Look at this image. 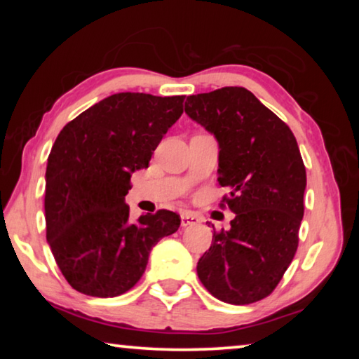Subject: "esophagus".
Wrapping results in <instances>:
<instances>
[{
	"instance_id": "1",
	"label": "esophagus",
	"mask_w": 359,
	"mask_h": 359,
	"mask_svg": "<svg viewBox=\"0 0 359 359\" xmlns=\"http://www.w3.org/2000/svg\"><path fill=\"white\" fill-rule=\"evenodd\" d=\"M180 223H182V226H184V228L193 226V224H198L199 223V218L191 215V214H184V215H182V218H180Z\"/></svg>"
}]
</instances>
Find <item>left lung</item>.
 Instances as JSON below:
<instances>
[{
	"mask_svg": "<svg viewBox=\"0 0 359 359\" xmlns=\"http://www.w3.org/2000/svg\"><path fill=\"white\" fill-rule=\"evenodd\" d=\"M185 114L218 142V182L236 217L198 261L201 283L234 306L269 296L297 250L306 168L287 123L252 92L224 87L188 96Z\"/></svg>",
	"mask_w": 359,
	"mask_h": 359,
	"instance_id": "left-lung-1",
	"label": "left lung"
}]
</instances>
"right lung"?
Returning a JSON list of instances; mask_svg holds the SVG:
<instances>
[{"instance_id": "1", "label": "right lung", "mask_w": 359, "mask_h": 359, "mask_svg": "<svg viewBox=\"0 0 359 359\" xmlns=\"http://www.w3.org/2000/svg\"><path fill=\"white\" fill-rule=\"evenodd\" d=\"M184 112V96L115 93L69 121L47 158V242L72 288L115 297L139 282L156 242L175 233L171 210L133 222L125 196L131 174Z\"/></svg>"}]
</instances>
